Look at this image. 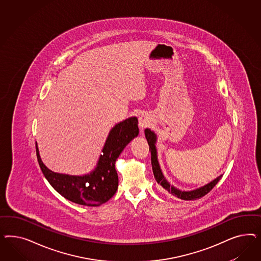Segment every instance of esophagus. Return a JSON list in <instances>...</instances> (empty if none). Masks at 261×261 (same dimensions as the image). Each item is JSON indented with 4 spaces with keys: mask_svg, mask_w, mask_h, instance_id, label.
<instances>
[{
    "mask_svg": "<svg viewBox=\"0 0 261 261\" xmlns=\"http://www.w3.org/2000/svg\"><path fill=\"white\" fill-rule=\"evenodd\" d=\"M147 120L146 119L144 118V117H141L140 119H139V125H140V128H145V127L147 126Z\"/></svg>",
    "mask_w": 261,
    "mask_h": 261,
    "instance_id": "obj_1",
    "label": "esophagus"
}]
</instances>
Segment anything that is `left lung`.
I'll return each mask as SVG.
<instances>
[{
	"instance_id": "obj_1",
	"label": "left lung",
	"mask_w": 261,
	"mask_h": 261,
	"mask_svg": "<svg viewBox=\"0 0 261 261\" xmlns=\"http://www.w3.org/2000/svg\"><path fill=\"white\" fill-rule=\"evenodd\" d=\"M145 138L148 142L149 145V151L151 152V165H152V170L154 177L156 181L160 184L165 190H167L170 194H172L176 197L180 198L182 200H197L203 196H205L206 193H208L211 190H213L214 186L219 182L221 179L222 176H219L216 178L213 182L205 185V187L200 188L198 190H191V191H181V190L175 189L172 186H170L164 177V175L161 171V168L159 166L158 160H157V153H156V148H155V142H156V135L154 134L149 129L144 130Z\"/></svg>"
}]
</instances>
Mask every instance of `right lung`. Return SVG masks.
<instances>
[{
	"mask_svg": "<svg viewBox=\"0 0 261 261\" xmlns=\"http://www.w3.org/2000/svg\"><path fill=\"white\" fill-rule=\"evenodd\" d=\"M138 134V119L135 117L113 127L95 169L83 176H70L50 171L42 163L36 144L40 168L47 182L64 198L79 205H100L113 197L118 190L119 178L115 163L123 148Z\"/></svg>",
	"mask_w": 261,
	"mask_h": 261,
	"instance_id": "obj_1",
	"label": "right lung"
}]
</instances>
